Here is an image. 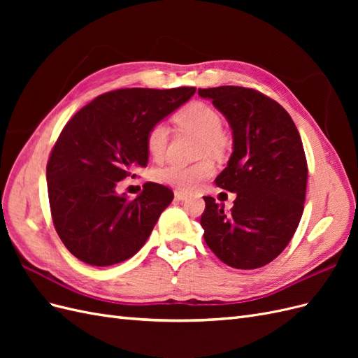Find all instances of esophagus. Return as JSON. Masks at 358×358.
Masks as SVG:
<instances>
[{
    "mask_svg": "<svg viewBox=\"0 0 358 358\" xmlns=\"http://www.w3.org/2000/svg\"><path fill=\"white\" fill-rule=\"evenodd\" d=\"M187 197H188V192L187 191H182V189H176L175 191V199L178 201H183Z\"/></svg>",
    "mask_w": 358,
    "mask_h": 358,
    "instance_id": "1",
    "label": "esophagus"
}]
</instances>
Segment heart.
<instances>
[{
	"mask_svg": "<svg viewBox=\"0 0 358 358\" xmlns=\"http://www.w3.org/2000/svg\"><path fill=\"white\" fill-rule=\"evenodd\" d=\"M173 121L183 131L199 136V155L218 157L224 152L225 137L222 134V119L212 106L200 101L189 103L185 107H182L173 117ZM167 137V127L162 124H155L148 129L145 145L148 154L154 159H161L164 155ZM212 175V161L201 159L189 166L170 162V164L162 166L154 171V179L159 183H166V185L180 189H192Z\"/></svg>",
	"mask_w": 358,
	"mask_h": 358,
	"instance_id": "1",
	"label": "heart"
}]
</instances>
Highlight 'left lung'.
Segmentation results:
<instances>
[{"mask_svg":"<svg viewBox=\"0 0 358 358\" xmlns=\"http://www.w3.org/2000/svg\"><path fill=\"white\" fill-rule=\"evenodd\" d=\"M199 95L233 129V154L215 183L236 192L229 212L203 197L204 242L227 266L263 267L284 251L303 213L308 162L297 127L282 106L255 90L218 86Z\"/></svg>","mask_w":358,"mask_h":358,"instance_id":"1","label":"left lung"}]
</instances>
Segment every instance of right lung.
Instances as JSON below:
<instances>
[{
    "label": "right lung",
    "mask_w": 358,
    "mask_h": 358,
    "mask_svg": "<svg viewBox=\"0 0 358 358\" xmlns=\"http://www.w3.org/2000/svg\"><path fill=\"white\" fill-rule=\"evenodd\" d=\"M196 88L116 90L96 96L62 128L46 169L53 225L80 262L104 267L138 252L173 191L146 182L134 200L116 185L146 167L148 129L187 103Z\"/></svg>",
    "instance_id": "right-lung-1"
}]
</instances>
